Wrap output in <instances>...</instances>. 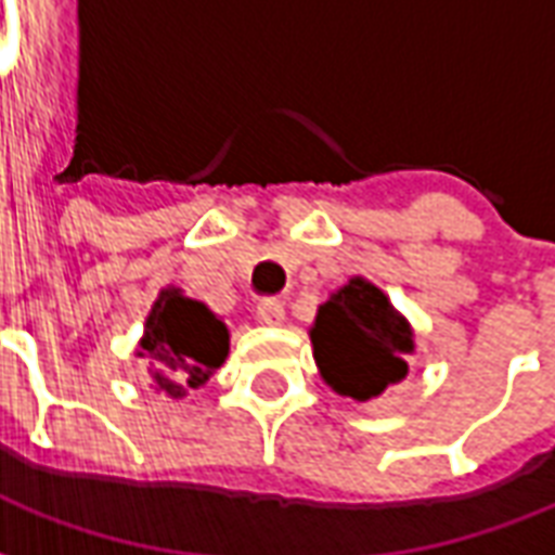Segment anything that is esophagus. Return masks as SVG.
Returning a JSON list of instances; mask_svg holds the SVG:
<instances>
[{
    "instance_id": "34e87169",
    "label": "esophagus",
    "mask_w": 555,
    "mask_h": 555,
    "mask_svg": "<svg viewBox=\"0 0 555 555\" xmlns=\"http://www.w3.org/2000/svg\"><path fill=\"white\" fill-rule=\"evenodd\" d=\"M258 321L267 326H279L285 321V302L282 300H261L258 302Z\"/></svg>"
}]
</instances>
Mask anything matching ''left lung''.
<instances>
[{
  "label": "left lung",
  "instance_id": "1",
  "mask_svg": "<svg viewBox=\"0 0 555 555\" xmlns=\"http://www.w3.org/2000/svg\"><path fill=\"white\" fill-rule=\"evenodd\" d=\"M309 338L324 384L353 401H372L401 384L416 350L408 318L362 276H350L318 306Z\"/></svg>",
  "mask_w": 555,
  "mask_h": 555
}]
</instances>
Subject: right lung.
I'll use <instances>...</instances> for the list:
<instances>
[{"instance_id":"add662e5","label":"right lung","mask_w":555,"mask_h":555,"mask_svg":"<svg viewBox=\"0 0 555 555\" xmlns=\"http://www.w3.org/2000/svg\"><path fill=\"white\" fill-rule=\"evenodd\" d=\"M229 326L205 302L166 285L145 318L137 357L147 360L151 389L183 398L214 377L229 357Z\"/></svg>"}]
</instances>
